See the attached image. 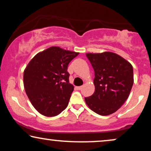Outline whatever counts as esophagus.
Masks as SVG:
<instances>
[{"label":"esophagus","instance_id":"obj_1","mask_svg":"<svg viewBox=\"0 0 151 151\" xmlns=\"http://www.w3.org/2000/svg\"><path fill=\"white\" fill-rule=\"evenodd\" d=\"M76 88H77L78 90H81L82 88V86H76Z\"/></svg>","mask_w":151,"mask_h":151}]
</instances>
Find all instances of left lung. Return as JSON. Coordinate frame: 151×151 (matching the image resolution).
I'll list each match as a JSON object with an SVG mask.
<instances>
[{
    "label": "left lung",
    "instance_id": "8db88e82",
    "mask_svg": "<svg viewBox=\"0 0 151 151\" xmlns=\"http://www.w3.org/2000/svg\"><path fill=\"white\" fill-rule=\"evenodd\" d=\"M86 55L95 71V91L84 98L86 104L97 114H112L129 98L134 81L133 66L120 55L109 51Z\"/></svg>",
    "mask_w": 151,
    "mask_h": 151
}]
</instances>
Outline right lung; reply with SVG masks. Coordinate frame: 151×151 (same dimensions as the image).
<instances>
[{"label": "right lung", "mask_w": 151, "mask_h": 151, "mask_svg": "<svg viewBox=\"0 0 151 151\" xmlns=\"http://www.w3.org/2000/svg\"><path fill=\"white\" fill-rule=\"evenodd\" d=\"M78 54L51 47L37 53L26 67L24 89L33 106L40 114L53 117L67 108L74 88L69 83L67 67Z\"/></svg>", "instance_id": "right-lung-1"}]
</instances>
